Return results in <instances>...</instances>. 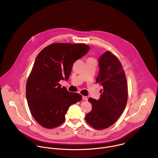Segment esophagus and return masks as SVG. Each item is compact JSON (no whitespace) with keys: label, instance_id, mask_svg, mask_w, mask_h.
I'll return each instance as SVG.
<instances>
[{"label":"esophagus","instance_id":"obj_1","mask_svg":"<svg viewBox=\"0 0 158 158\" xmlns=\"http://www.w3.org/2000/svg\"><path fill=\"white\" fill-rule=\"evenodd\" d=\"M82 99L84 100V101H87L88 98L86 96H82Z\"/></svg>","mask_w":158,"mask_h":158}]
</instances>
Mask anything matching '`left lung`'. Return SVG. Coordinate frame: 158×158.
<instances>
[{
  "instance_id": "obj_1",
  "label": "left lung",
  "mask_w": 158,
  "mask_h": 158,
  "mask_svg": "<svg viewBox=\"0 0 158 158\" xmlns=\"http://www.w3.org/2000/svg\"><path fill=\"white\" fill-rule=\"evenodd\" d=\"M99 73L96 82L102 85L99 100L89 98L92 110L85 117L94 129L102 130L115 123L123 114L127 101V80L118 57L106 51L99 59Z\"/></svg>"
}]
</instances>
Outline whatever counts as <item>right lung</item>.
<instances>
[{
	"label": "right lung",
	"mask_w": 158,
	"mask_h": 158,
	"mask_svg": "<svg viewBox=\"0 0 158 158\" xmlns=\"http://www.w3.org/2000/svg\"><path fill=\"white\" fill-rule=\"evenodd\" d=\"M85 44L53 43L37 56L26 83V98L31 113L42 127L62 124L70 106L82 100L79 93L61 87L60 80L69 77L74 62L84 56Z\"/></svg>",
	"instance_id": "right-lung-1"
}]
</instances>
